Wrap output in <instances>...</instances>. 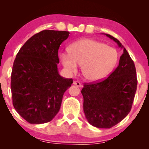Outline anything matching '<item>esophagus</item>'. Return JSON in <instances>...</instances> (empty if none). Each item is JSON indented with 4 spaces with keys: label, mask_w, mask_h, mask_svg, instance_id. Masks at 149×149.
<instances>
[{
    "label": "esophagus",
    "mask_w": 149,
    "mask_h": 149,
    "mask_svg": "<svg viewBox=\"0 0 149 149\" xmlns=\"http://www.w3.org/2000/svg\"><path fill=\"white\" fill-rule=\"evenodd\" d=\"M73 84L75 85H76V86L79 87H82V85L81 84V83L79 82V81H74V82H73Z\"/></svg>",
    "instance_id": "obj_1"
}]
</instances>
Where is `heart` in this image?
Instances as JSON below:
<instances>
[{"mask_svg": "<svg viewBox=\"0 0 149 149\" xmlns=\"http://www.w3.org/2000/svg\"><path fill=\"white\" fill-rule=\"evenodd\" d=\"M69 53L60 54L61 62L65 69L68 72L74 73L78 69V64L82 65L83 77L89 81H100L109 76L118 59L115 49L88 38L71 45Z\"/></svg>", "mask_w": 149, "mask_h": 149, "instance_id": "heart-1", "label": "heart"}]
</instances>
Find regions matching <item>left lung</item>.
<instances>
[{
	"mask_svg": "<svg viewBox=\"0 0 149 149\" xmlns=\"http://www.w3.org/2000/svg\"><path fill=\"white\" fill-rule=\"evenodd\" d=\"M123 50L119 66L104 80L85 83L81 90L83 111L87 121L98 128H111L131 111L137 89L135 65L119 40L104 34Z\"/></svg>",
	"mask_w": 149,
	"mask_h": 149,
	"instance_id": "1",
	"label": "left lung"
}]
</instances>
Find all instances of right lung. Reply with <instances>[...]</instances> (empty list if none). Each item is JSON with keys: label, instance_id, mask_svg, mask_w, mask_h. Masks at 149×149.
Segmentation results:
<instances>
[{"label": "right lung", "instance_id": "obj_1", "mask_svg": "<svg viewBox=\"0 0 149 149\" xmlns=\"http://www.w3.org/2000/svg\"><path fill=\"white\" fill-rule=\"evenodd\" d=\"M69 34L42 30L30 38L16 56L11 77L13 104L28 123L52 121L73 83L72 79L61 77L58 69L59 47Z\"/></svg>", "mask_w": 149, "mask_h": 149}]
</instances>
